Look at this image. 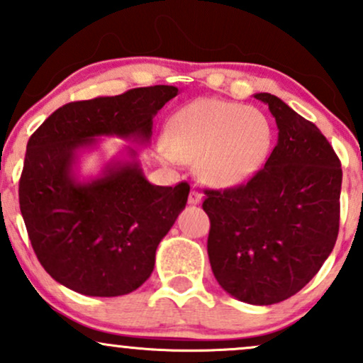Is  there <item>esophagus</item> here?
Returning <instances> with one entry per match:
<instances>
[{
	"label": "esophagus",
	"instance_id": "1",
	"mask_svg": "<svg viewBox=\"0 0 363 363\" xmlns=\"http://www.w3.org/2000/svg\"><path fill=\"white\" fill-rule=\"evenodd\" d=\"M203 201V194L199 193L198 189H191V193H189V203L191 205H199V203Z\"/></svg>",
	"mask_w": 363,
	"mask_h": 363
}]
</instances>
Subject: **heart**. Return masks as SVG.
<instances>
[{"label": "heart", "mask_w": 363, "mask_h": 363, "mask_svg": "<svg viewBox=\"0 0 363 363\" xmlns=\"http://www.w3.org/2000/svg\"><path fill=\"white\" fill-rule=\"evenodd\" d=\"M167 164H198L203 181L216 187L247 182L268 158L273 129L259 109L220 99H198L179 109L165 129Z\"/></svg>", "instance_id": "1"}]
</instances>
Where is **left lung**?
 Returning a JSON list of instances; mask_svg holds the SVG:
<instances>
[{
    "label": "left lung",
    "mask_w": 363,
    "mask_h": 363,
    "mask_svg": "<svg viewBox=\"0 0 363 363\" xmlns=\"http://www.w3.org/2000/svg\"><path fill=\"white\" fill-rule=\"evenodd\" d=\"M278 143L245 184L206 189L208 257L216 281L239 301L272 306L319 272L340 228L341 162L326 136L272 94Z\"/></svg>",
    "instance_id": "8db88e82"
}]
</instances>
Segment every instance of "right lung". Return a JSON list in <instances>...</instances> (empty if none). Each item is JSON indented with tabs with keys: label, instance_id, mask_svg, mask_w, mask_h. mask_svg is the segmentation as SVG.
Masks as SVG:
<instances>
[{
	"label": "right lung",
	"instance_id": "1",
	"mask_svg": "<svg viewBox=\"0 0 363 363\" xmlns=\"http://www.w3.org/2000/svg\"><path fill=\"white\" fill-rule=\"evenodd\" d=\"M176 86H141L54 111L30 136L18 198L28 239L43 268L66 289L119 297L148 280L160 240L184 210L189 184L153 186L131 160L111 162L102 176L77 181V152L97 136L148 141L152 119Z\"/></svg>",
	"mask_w": 363,
	"mask_h": 363
}]
</instances>
